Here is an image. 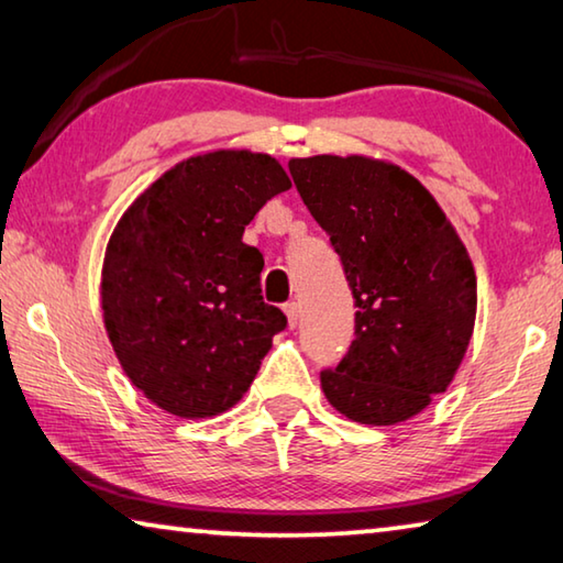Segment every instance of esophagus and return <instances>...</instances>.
Wrapping results in <instances>:
<instances>
[{
    "label": "esophagus",
    "instance_id": "1",
    "mask_svg": "<svg viewBox=\"0 0 563 563\" xmlns=\"http://www.w3.org/2000/svg\"><path fill=\"white\" fill-rule=\"evenodd\" d=\"M283 310H285V316H288L290 328L298 325V320H300V305H298V302H288Z\"/></svg>",
    "mask_w": 563,
    "mask_h": 563
}]
</instances>
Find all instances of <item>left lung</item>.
<instances>
[{
    "mask_svg": "<svg viewBox=\"0 0 563 563\" xmlns=\"http://www.w3.org/2000/svg\"><path fill=\"white\" fill-rule=\"evenodd\" d=\"M312 218L335 245L355 298V340L320 373L352 422L399 424L444 393L470 347L476 275L450 218L419 180L383 158H290Z\"/></svg>",
    "mask_w": 563,
    "mask_h": 563,
    "instance_id": "8db88e82",
    "label": "left lung"
}]
</instances>
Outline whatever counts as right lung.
Returning a JSON list of instances; mask_svg holds the SVG:
<instances>
[{"instance_id": "obj_1", "label": "right lung", "mask_w": 563, "mask_h": 563, "mask_svg": "<svg viewBox=\"0 0 563 563\" xmlns=\"http://www.w3.org/2000/svg\"><path fill=\"white\" fill-rule=\"evenodd\" d=\"M290 188L278 158L218 148L184 158L133 201L101 268L103 328L131 385L184 419L231 409L288 320L263 302L245 225Z\"/></svg>"}]
</instances>
